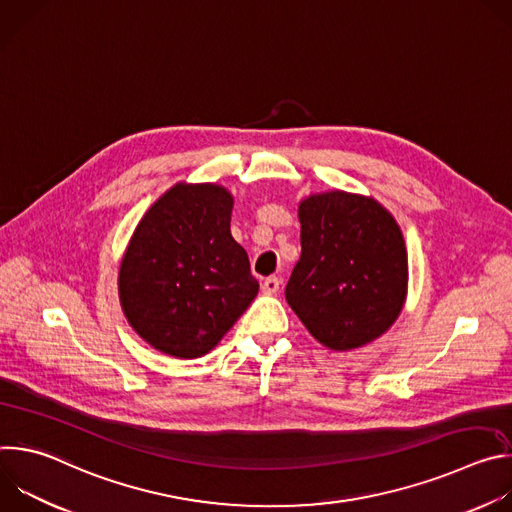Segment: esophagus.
<instances>
[{
  "mask_svg": "<svg viewBox=\"0 0 512 512\" xmlns=\"http://www.w3.org/2000/svg\"><path fill=\"white\" fill-rule=\"evenodd\" d=\"M279 277H267V279H263V283H261V289H263V294H267V296H273V294H277V289H279Z\"/></svg>",
  "mask_w": 512,
  "mask_h": 512,
  "instance_id": "1",
  "label": "esophagus"
}]
</instances>
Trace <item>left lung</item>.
<instances>
[{
	"label": "left lung",
	"instance_id": "1",
	"mask_svg": "<svg viewBox=\"0 0 512 512\" xmlns=\"http://www.w3.org/2000/svg\"><path fill=\"white\" fill-rule=\"evenodd\" d=\"M302 255L285 300L326 348L346 352L383 336L407 298V249L395 216L373 196L330 190L298 206Z\"/></svg>",
	"mask_w": 512,
	"mask_h": 512
}]
</instances>
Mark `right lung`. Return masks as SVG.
I'll use <instances>...</instances> for the list:
<instances>
[{"label":"right lung","mask_w":512,"mask_h":512,"mask_svg":"<svg viewBox=\"0 0 512 512\" xmlns=\"http://www.w3.org/2000/svg\"><path fill=\"white\" fill-rule=\"evenodd\" d=\"M235 198L221 184L178 182L137 223L119 265V302L152 348L198 358L233 328L259 291L231 235Z\"/></svg>","instance_id":"1"}]
</instances>
